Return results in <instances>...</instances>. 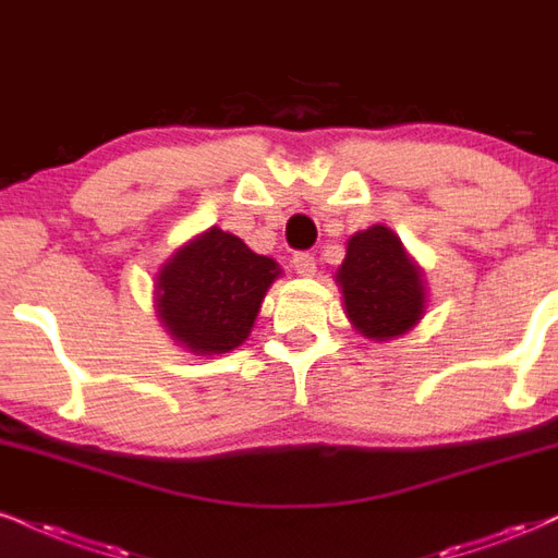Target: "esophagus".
<instances>
[{
    "label": "esophagus",
    "mask_w": 558,
    "mask_h": 558,
    "mask_svg": "<svg viewBox=\"0 0 558 558\" xmlns=\"http://www.w3.org/2000/svg\"><path fill=\"white\" fill-rule=\"evenodd\" d=\"M293 270H296L301 278H312V275H317V259H314V254L308 252L293 254Z\"/></svg>",
    "instance_id": "34e87169"
}]
</instances>
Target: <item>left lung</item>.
<instances>
[{
  "label": "left lung",
  "instance_id": "8db88e82",
  "mask_svg": "<svg viewBox=\"0 0 558 558\" xmlns=\"http://www.w3.org/2000/svg\"><path fill=\"white\" fill-rule=\"evenodd\" d=\"M353 330L381 340L411 332L426 314V286L418 262L387 226H372L348 239L335 272Z\"/></svg>",
  "mask_w": 558,
  "mask_h": 558
}]
</instances>
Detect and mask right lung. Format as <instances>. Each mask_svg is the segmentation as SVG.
I'll use <instances>...</instances> for the list:
<instances>
[{"label": "right lung", "instance_id": "obj_1", "mask_svg": "<svg viewBox=\"0 0 558 558\" xmlns=\"http://www.w3.org/2000/svg\"><path fill=\"white\" fill-rule=\"evenodd\" d=\"M280 275L278 262L213 226L160 265L156 317L190 353H228L250 338L267 288Z\"/></svg>", "mask_w": 558, "mask_h": 558}]
</instances>
